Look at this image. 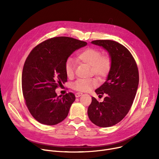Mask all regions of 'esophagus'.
Segmentation results:
<instances>
[{
  "mask_svg": "<svg viewBox=\"0 0 159 159\" xmlns=\"http://www.w3.org/2000/svg\"><path fill=\"white\" fill-rule=\"evenodd\" d=\"M81 95H82V93H80V92L75 93V97H80Z\"/></svg>",
  "mask_w": 159,
  "mask_h": 159,
  "instance_id": "1",
  "label": "esophagus"
}]
</instances>
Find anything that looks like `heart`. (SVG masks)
Segmentation results:
<instances>
[{"label":"heart","instance_id":"heart-1","mask_svg":"<svg viewBox=\"0 0 159 159\" xmlns=\"http://www.w3.org/2000/svg\"><path fill=\"white\" fill-rule=\"evenodd\" d=\"M76 59L78 62L84 63L91 66V72L97 77L102 79L106 77L110 72L112 61L109 55H101L99 49L93 48H88L78 53ZM75 65L71 58L66 61L64 70L65 73L68 78H71L74 75ZM97 85V81L95 79L88 80H78L73 84V88L75 90L86 92L90 91Z\"/></svg>","mask_w":159,"mask_h":159}]
</instances>
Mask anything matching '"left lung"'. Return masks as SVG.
Returning a JSON list of instances; mask_svg holds the SVG:
<instances>
[{
	"label": "left lung",
	"instance_id": "1",
	"mask_svg": "<svg viewBox=\"0 0 159 159\" xmlns=\"http://www.w3.org/2000/svg\"><path fill=\"white\" fill-rule=\"evenodd\" d=\"M91 43L106 50L112 64L106 81L95 90L99 96L106 95L104 101L91 98L88 115L97 126L110 127L121 121L130 110L139 85L138 68L129 50L117 42L97 40Z\"/></svg>",
	"mask_w": 159,
	"mask_h": 159
}]
</instances>
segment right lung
I'll use <instances>...</instances> for the list:
<instances>
[{"label": "right lung", "instance_id": "1", "mask_svg": "<svg viewBox=\"0 0 159 159\" xmlns=\"http://www.w3.org/2000/svg\"><path fill=\"white\" fill-rule=\"evenodd\" d=\"M87 43L71 37L48 39L33 48L22 74L23 96L33 117L46 125H55L68 116L75 100L72 93L57 96L55 89L67 81L64 66L68 57Z\"/></svg>", "mask_w": 159, "mask_h": 159}]
</instances>
